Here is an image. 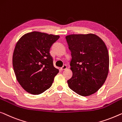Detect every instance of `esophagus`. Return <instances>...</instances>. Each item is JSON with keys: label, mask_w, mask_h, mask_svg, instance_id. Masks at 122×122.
Listing matches in <instances>:
<instances>
[{"label": "esophagus", "mask_w": 122, "mask_h": 122, "mask_svg": "<svg viewBox=\"0 0 122 122\" xmlns=\"http://www.w3.org/2000/svg\"><path fill=\"white\" fill-rule=\"evenodd\" d=\"M66 68H67L66 65H63V66L61 68V70H63L66 69Z\"/></svg>", "instance_id": "esophagus-1"}]
</instances>
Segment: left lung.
I'll list each match as a JSON object with an SVG mask.
<instances>
[{
  "instance_id": "left-lung-1",
  "label": "left lung",
  "mask_w": 122,
  "mask_h": 122,
  "mask_svg": "<svg viewBox=\"0 0 122 122\" xmlns=\"http://www.w3.org/2000/svg\"><path fill=\"white\" fill-rule=\"evenodd\" d=\"M71 52L73 76L69 87L82 96H90L105 83L109 69V54L105 43L94 34L70 35L65 37Z\"/></svg>"
}]
</instances>
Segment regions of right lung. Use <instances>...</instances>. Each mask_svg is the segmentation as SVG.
<instances>
[{"label":"right lung","mask_w":122,"mask_h":122,"mask_svg":"<svg viewBox=\"0 0 122 122\" xmlns=\"http://www.w3.org/2000/svg\"><path fill=\"white\" fill-rule=\"evenodd\" d=\"M59 36L33 31L17 42L13 65L17 80L27 92L39 95L52 86L59 70L54 68L49 53Z\"/></svg>","instance_id":"1"}]
</instances>
